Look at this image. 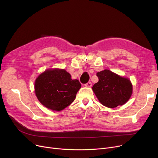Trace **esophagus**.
<instances>
[{"label": "esophagus", "mask_w": 158, "mask_h": 158, "mask_svg": "<svg viewBox=\"0 0 158 158\" xmlns=\"http://www.w3.org/2000/svg\"><path fill=\"white\" fill-rule=\"evenodd\" d=\"M92 82H88L87 83H86L85 85V86H86V87H92Z\"/></svg>", "instance_id": "34e87169"}]
</instances>
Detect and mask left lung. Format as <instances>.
<instances>
[{
	"label": "left lung",
	"mask_w": 158,
	"mask_h": 158,
	"mask_svg": "<svg viewBox=\"0 0 158 158\" xmlns=\"http://www.w3.org/2000/svg\"><path fill=\"white\" fill-rule=\"evenodd\" d=\"M97 76L98 81L92 89L102 105L114 108L124 104L130 98L132 92L130 80L109 70L97 72Z\"/></svg>",
	"instance_id": "1"
}]
</instances>
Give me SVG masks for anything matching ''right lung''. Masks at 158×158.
<instances>
[{
  "label": "right lung",
  "instance_id": "add662e5",
  "mask_svg": "<svg viewBox=\"0 0 158 158\" xmlns=\"http://www.w3.org/2000/svg\"><path fill=\"white\" fill-rule=\"evenodd\" d=\"M81 85L63 69L47 70L36 79L35 94L48 109L61 111L73 102Z\"/></svg>",
  "mask_w": 158,
  "mask_h": 158
}]
</instances>
